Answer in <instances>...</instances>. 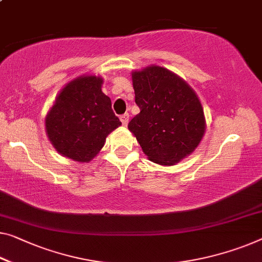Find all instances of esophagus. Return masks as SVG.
Returning a JSON list of instances; mask_svg holds the SVG:
<instances>
[{"label":"esophagus","instance_id":"obj_1","mask_svg":"<svg viewBox=\"0 0 262 262\" xmlns=\"http://www.w3.org/2000/svg\"><path fill=\"white\" fill-rule=\"evenodd\" d=\"M120 120H121V122H122L123 126H127L128 121H129V115H128V114L121 115V116H120Z\"/></svg>","mask_w":262,"mask_h":262}]
</instances>
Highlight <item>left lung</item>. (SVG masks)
I'll return each instance as SVG.
<instances>
[{
	"label": "left lung",
	"instance_id": "1",
	"mask_svg": "<svg viewBox=\"0 0 262 262\" xmlns=\"http://www.w3.org/2000/svg\"><path fill=\"white\" fill-rule=\"evenodd\" d=\"M140 113L128 124L148 160L173 166L189 156L206 132L204 108L192 87L160 66L132 72Z\"/></svg>",
	"mask_w": 262,
	"mask_h": 262
}]
</instances>
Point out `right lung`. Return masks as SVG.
I'll return each instance as SVG.
<instances>
[{
    "mask_svg": "<svg viewBox=\"0 0 262 262\" xmlns=\"http://www.w3.org/2000/svg\"><path fill=\"white\" fill-rule=\"evenodd\" d=\"M103 79L81 75L68 82L45 119L46 133L58 154L89 162L102 149L107 136L121 126L112 101L102 92Z\"/></svg>",
    "mask_w": 262,
    "mask_h": 262,
    "instance_id": "obj_1",
    "label": "right lung"
}]
</instances>
